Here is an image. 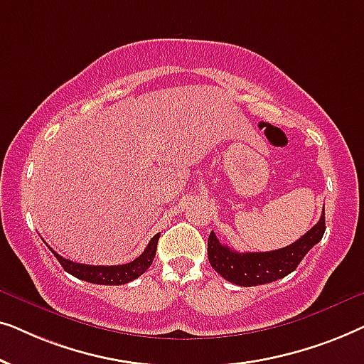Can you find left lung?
Listing matches in <instances>:
<instances>
[{
  "mask_svg": "<svg viewBox=\"0 0 364 364\" xmlns=\"http://www.w3.org/2000/svg\"><path fill=\"white\" fill-rule=\"evenodd\" d=\"M325 228V210H323L316 225H313L305 235L298 238L291 245L273 252L247 253L235 252L227 245H222L215 233L210 232L207 243L208 262L213 270L220 273V277L235 285H265V283L280 280L295 270L306 253L310 252V248L321 240Z\"/></svg>",
  "mask_w": 364,
  "mask_h": 364,
  "instance_id": "1",
  "label": "left lung"
}]
</instances>
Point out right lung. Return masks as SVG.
<instances>
[{
  "label": "right lung",
  "mask_w": 364,
  "mask_h": 364,
  "mask_svg": "<svg viewBox=\"0 0 364 364\" xmlns=\"http://www.w3.org/2000/svg\"><path fill=\"white\" fill-rule=\"evenodd\" d=\"M157 242H159V233L152 237V240L149 242L141 255H139L136 260L124 263V265H84V263H76L68 260V258H63L58 255L56 252L53 250L54 257L58 258V262L61 263V267L66 270L69 275L79 278V280L96 283V285H124V283H129L136 280L137 277H141L144 272L147 270L149 267L152 265L154 257H156L157 250Z\"/></svg>",
  "instance_id": "1"
}]
</instances>
